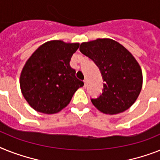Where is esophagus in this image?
Listing matches in <instances>:
<instances>
[{
	"label": "esophagus",
	"instance_id": "1",
	"mask_svg": "<svg viewBox=\"0 0 160 160\" xmlns=\"http://www.w3.org/2000/svg\"><path fill=\"white\" fill-rule=\"evenodd\" d=\"M84 87H87V86H88V80H87V79H85V80H84Z\"/></svg>",
	"mask_w": 160,
	"mask_h": 160
}]
</instances>
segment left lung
<instances>
[{"label": "left lung", "instance_id": "left-lung-1", "mask_svg": "<svg viewBox=\"0 0 160 160\" xmlns=\"http://www.w3.org/2000/svg\"><path fill=\"white\" fill-rule=\"evenodd\" d=\"M79 50L94 61L105 82L102 94L92 99L94 106L109 114L129 109L139 96L143 80L141 67L133 55L109 38L82 42Z\"/></svg>", "mask_w": 160, "mask_h": 160}]
</instances>
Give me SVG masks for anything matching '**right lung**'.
<instances>
[{
  "instance_id": "right-lung-1",
  "label": "right lung",
  "mask_w": 160,
  "mask_h": 160,
  "mask_svg": "<svg viewBox=\"0 0 160 160\" xmlns=\"http://www.w3.org/2000/svg\"><path fill=\"white\" fill-rule=\"evenodd\" d=\"M79 43L47 42L27 60L20 74L22 94L36 111L59 112L69 104L75 92L84 85L75 76L69 62Z\"/></svg>"
}]
</instances>
